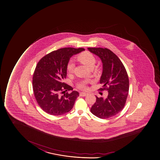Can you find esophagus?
Returning <instances> with one entry per match:
<instances>
[{"label": "esophagus", "mask_w": 160, "mask_h": 160, "mask_svg": "<svg viewBox=\"0 0 160 160\" xmlns=\"http://www.w3.org/2000/svg\"><path fill=\"white\" fill-rule=\"evenodd\" d=\"M86 93H84V92H80V96H82V97H84V96H86Z\"/></svg>", "instance_id": "obj_1"}]
</instances>
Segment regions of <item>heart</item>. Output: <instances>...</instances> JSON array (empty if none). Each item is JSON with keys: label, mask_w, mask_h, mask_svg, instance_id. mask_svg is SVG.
<instances>
[{"label": "heart", "mask_w": 160, "mask_h": 160, "mask_svg": "<svg viewBox=\"0 0 160 160\" xmlns=\"http://www.w3.org/2000/svg\"><path fill=\"white\" fill-rule=\"evenodd\" d=\"M78 59L79 61L86 65L89 68H92L96 63V58L93 54L88 52L85 51L82 52L78 56ZM75 67V63L73 59L68 60L67 64V72L71 73L73 71L74 68ZM78 88L81 90H85L87 89L86 82H82L78 84Z\"/></svg>", "instance_id": "obj_1"}]
</instances>
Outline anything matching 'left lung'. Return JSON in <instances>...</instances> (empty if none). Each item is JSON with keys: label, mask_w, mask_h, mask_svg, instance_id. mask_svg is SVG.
I'll list each match as a JSON object with an SVG mask.
<instances>
[{"label": "left lung", "mask_w": 160, "mask_h": 160, "mask_svg": "<svg viewBox=\"0 0 160 160\" xmlns=\"http://www.w3.org/2000/svg\"><path fill=\"white\" fill-rule=\"evenodd\" d=\"M88 49L98 56L102 62L100 83L103 84V88L99 90H107L108 93L106 98L96 96V101L90 111L99 118H109L120 112L126 104L129 88L127 72L120 59L110 49L106 48H88Z\"/></svg>", "instance_id": "left-lung-1"}]
</instances>
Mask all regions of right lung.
Masks as SVG:
<instances>
[{"label":"right lung","instance_id":"right-lung-1","mask_svg":"<svg viewBox=\"0 0 160 160\" xmlns=\"http://www.w3.org/2000/svg\"><path fill=\"white\" fill-rule=\"evenodd\" d=\"M82 48H64L49 53L40 60L33 76V90L38 105L49 114L59 115L72 110L79 93L77 91L61 93L73 88L65 83L67 64L72 56L84 51Z\"/></svg>","mask_w":160,"mask_h":160}]
</instances>
